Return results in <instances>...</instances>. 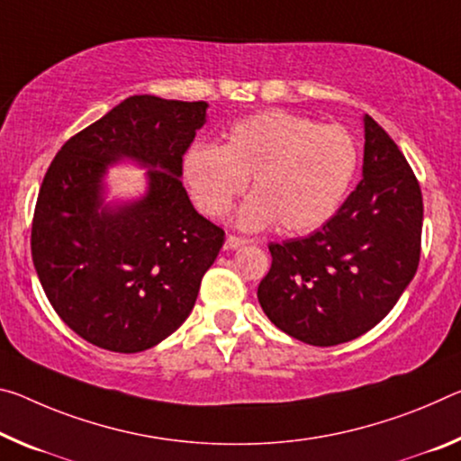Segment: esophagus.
I'll list each match as a JSON object with an SVG mask.
<instances>
[{
  "instance_id": "1",
  "label": "esophagus",
  "mask_w": 461,
  "mask_h": 461,
  "mask_svg": "<svg viewBox=\"0 0 461 461\" xmlns=\"http://www.w3.org/2000/svg\"><path fill=\"white\" fill-rule=\"evenodd\" d=\"M246 244H248V240H244V238L228 236V238H225V244H223V248H225V250H236V248H240V246H246Z\"/></svg>"
}]
</instances>
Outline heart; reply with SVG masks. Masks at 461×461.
I'll return each mask as SVG.
<instances>
[{
    "label": "heart",
    "instance_id": "1",
    "mask_svg": "<svg viewBox=\"0 0 461 461\" xmlns=\"http://www.w3.org/2000/svg\"><path fill=\"white\" fill-rule=\"evenodd\" d=\"M357 166L359 148L345 127L268 111L236 122L223 148L193 145L182 174L204 215H228L252 178L254 194L238 209V228L260 231L281 221L287 231L303 233L334 215Z\"/></svg>",
    "mask_w": 461,
    "mask_h": 461
}]
</instances>
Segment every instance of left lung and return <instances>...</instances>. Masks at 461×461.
<instances>
[{
	"instance_id": "left-lung-1",
	"label": "left lung",
	"mask_w": 461,
	"mask_h": 461,
	"mask_svg": "<svg viewBox=\"0 0 461 461\" xmlns=\"http://www.w3.org/2000/svg\"><path fill=\"white\" fill-rule=\"evenodd\" d=\"M363 178L308 238L270 244L258 302L270 322L313 347L348 342L388 316L419 268L422 194L392 137L363 116Z\"/></svg>"
}]
</instances>
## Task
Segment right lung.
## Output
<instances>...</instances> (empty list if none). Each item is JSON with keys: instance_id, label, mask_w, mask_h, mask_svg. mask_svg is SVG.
Returning a JSON list of instances; mask_svg holds the SVG:
<instances>
[{"instance_id": "1", "label": "right lung", "mask_w": 461, "mask_h": 461, "mask_svg": "<svg viewBox=\"0 0 461 461\" xmlns=\"http://www.w3.org/2000/svg\"><path fill=\"white\" fill-rule=\"evenodd\" d=\"M207 102L129 96L79 131L42 180L32 262L53 310L100 348L139 353L178 330L225 233L196 213L182 156L207 122ZM146 173L137 200L105 201L107 167Z\"/></svg>"}]
</instances>
